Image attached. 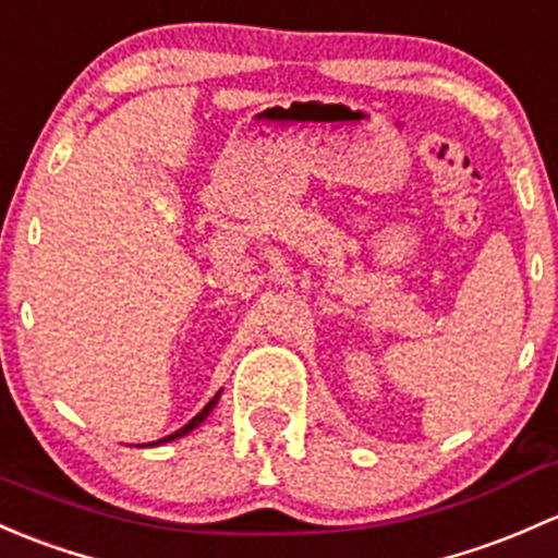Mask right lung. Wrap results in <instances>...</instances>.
Returning a JSON list of instances; mask_svg holds the SVG:
<instances>
[{"mask_svg": "<svg viewBox=\"0 0 558 558\" xmlns=\"http://www.w3.org/2000/svg\"><path fill=\"white\" fill-rule=\"evenodd\" d=\"M217 398H220V395H215V398H211V400H209V403H206L204 408H201V411H198V413H195V416L191 418V422H187V424H185V427H182V429H177V433H171V435H166V438L155 440V444H153V446H158V444H169V440H174V438H182V435H187V433H191V429H195V427H198V424H201V422H204V418H206V416H209V413H211V408H215V405H217Z\"/></svg>", "mask_w": 558, "mask_h": 558, "instance_id": "add662e5", "label": "right lung"}]
</instances>
